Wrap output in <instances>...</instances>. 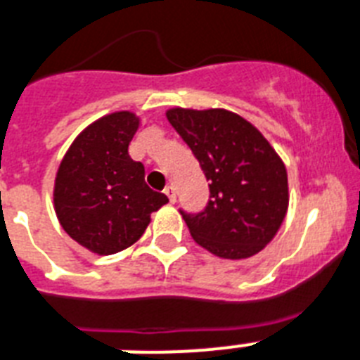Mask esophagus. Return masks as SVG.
Segmentation results:
<instances>
[{"label":"esophagus","mask_w":360,"mask_h":360,"mask_svg":"<svg viewBox=\"0 0 360 360\" xmlns=\"http://www.w3.org/2000/svg\"><path fill=\"white\" fill-rule=\"evenodd\" d=\"M165 194L168 195V200L172 201V203H175V200H177V192H175V186L174 185H168L165 188Z\"/></svg>","instance_id":"1"}]
</instances>
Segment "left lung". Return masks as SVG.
I'll return each instance as SVG.
<instances>
[{"label": "left lung", "instance_id": "left-lung-1", "mask_svg": "<svg viewBox=\"0 0 360 360\" xmlns=\"http://www.w3.org/2000/svg\"><path fill=\"white\" fill-rule=\"evenodd\" d=\"M209 181L200 214L181 210L190 235L220 259L240 261L264 250L288 210V177L281 157L255 125L227 109L166 110Z\"/></svg>", "mask_w": 360, "mask_h": 360}]
</instances>
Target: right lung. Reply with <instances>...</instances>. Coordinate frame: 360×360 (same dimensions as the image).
Masks as SVG:
<instances>
[{
    "label": "right lung",
    "mask_w": 360,
    "mask_h": 360,
    "mask_svg": "<svg viewBox=\"0 0 360 360\" xmlns=\"http://www.w3.org/2000/svg\"><path fill=\"white\" fill-rule=\"evenodd\" d=\"M139 125L131 110L105 114L75 136L55 175L58 224L96 255L133 246L150 226L151 212L168 203L146 185L142 162L129 157Z\"/></svg>",
    "instance_id": "1"
}]
</instances>
